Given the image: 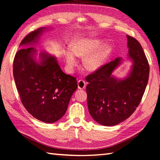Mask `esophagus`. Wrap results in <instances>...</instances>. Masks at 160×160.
Instances as JSON below:
<instances>
[{"instance_id":"1","label":"esophagus","mask_w":160,"mask_h":160,"mask_svg":"<svg viewBox=\"0 0 160 160\" xmlns=\"http://www.w3.org/2000/svg\"><path fill=\"white\" fill-rule=\"evenodd\" d=\"M78 87L79 89H83L86 87V82L83 80H80L78 82Z\"/></svg>"}]
</instances>
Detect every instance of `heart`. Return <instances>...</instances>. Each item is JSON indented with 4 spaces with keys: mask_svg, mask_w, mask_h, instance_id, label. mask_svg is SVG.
<instances>
[{
    "mask_svg": "<svg viewBox=\"0 0 160 160\" xmlns=\"http://www.w3.org/2000/svg\"><path fill=\"white\" fill-rule=\"evenodd\" d=\"M72 48H67L64 51V57L68 68L73 70L78 64V57H85L83 64L88 71H96L103 66L111 52V46L102 44L99 38H78L72 40Z\"/></svg>",
    "mask_w": 160,
    "mask_h": 160,
    "instance_id": "heart-1",
    "label": "heart"
}]
</instances>
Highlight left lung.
I'll use <instances>...</instances> for the list:
<instances>
[{"mask_svg": "<svg viewBox=\"0 0 160 160\" xmlns=\"http://www.w3.org/2000/svg\"><path fill=\"white\" fill-rule=\"evenodd\" d=\"M128 57L132 61L129 73L118 79L112 72L122 63L118 57L88 75L86 80L90 114L99 124L115 126L128 118L136 110L145 92L149 75V65L141 44L126 35Z\"/></svg>", "mask_w": 160, "mask_h": 160, "instance_id": "8db88e82", "label": "left lung"}]
</instances>
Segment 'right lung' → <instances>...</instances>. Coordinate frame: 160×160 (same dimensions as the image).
<instances>
[{
  "label": "right lung",
  "instance_id": "1",
  "mask_svg": "<svg viewBox=\"0 0 160 160\" xmlns=\"http://www.w3.org/2000/svg\"><path fill=\"white\" fill-rule=\"evenodd\" d=\"M47 28L28 34L20 46L37 43ZM33 47H23L16 52L13 77L24 108L31 115L45 123H53L67 111L69 100L78 88L76 78L61 70L56 57L42 51L39 62Z\"/></svg>",
  "mask_w": 160,
  "mask_h": 160
}]
</instances>
